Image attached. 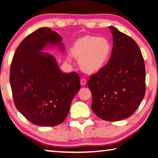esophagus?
<instances>
[{"label": "esophagus", "mask_w": 158, "mask_h": 158, "mask_svg": "<svg viewBox=\"0 0 158 158\" xmlns=\"http://www.w3.org/2000/svg\"><path fill=\"white\" fill-rule=\"evenodd\" d=\"M81 84L82 86H84V85H86V80L85 78H82L81 80Z\"/></svg>", "instance_id": "esophagus-1"}]
</instances>
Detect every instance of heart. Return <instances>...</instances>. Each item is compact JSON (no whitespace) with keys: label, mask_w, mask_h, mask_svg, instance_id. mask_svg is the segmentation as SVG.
I'll return each mask as SVG.
<instances>
[{"label":"heart","mask_w":158,"mask_h":158,"mask_svg":"<svg viewBox=\"0 0 158 158\" xmlns=\"http://www.w3.org/2000/svg\"><path fill=\"white\" fill-rule=\"evenodd\" d=\"M112 47L109 40L103 37L85 35L75 41L70 54L79 61L85 73L95 74L104 68L109 61Z\"/></svg>","instance_id":"b5f03b06"}]
</instances>
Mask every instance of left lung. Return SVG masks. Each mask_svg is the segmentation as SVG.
I'll return each mask as SVG.
<instances>
[{
    "instance_id": "8db88e82",
    "label": "left lung",
    "mask_w": 158,
    "mask_h": 158,
    "mask_svg": "<svg viewBox=\"0 0 158 158\" xmlns=\"http://www.w3.org/2000/svg\"><path fill=\"white\" fill-rule=\"evenodd\" d=\"M113 47L102 71L87 82L92 94V109L99 118L118 121L130 117L146 92V69L141 52L130 36L109 27Z\"/></svg>"
}]
</instances>
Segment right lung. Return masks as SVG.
Segmentation results:
<instances>
[{
  "mask_svg": "<svg viewBox=\"0 0 158 158\" xmlns=\"http://www.w3.org/2000/svg\"><path fill=\"white\" fill-rule=\"evenodd\" d=\"M61 41L55 31L40 28L22 41L12 59L10 82L15 105L36 125L53 127L63 123L81 89L78 74L63 73L55 56L41 52L50 45L64 50Z\"/></svg>",
  "mask_w": 158,
  "mask_h": 158,
  "instance_id": "right-lung-1",
  "label": "right lung"
}]
</instances>
